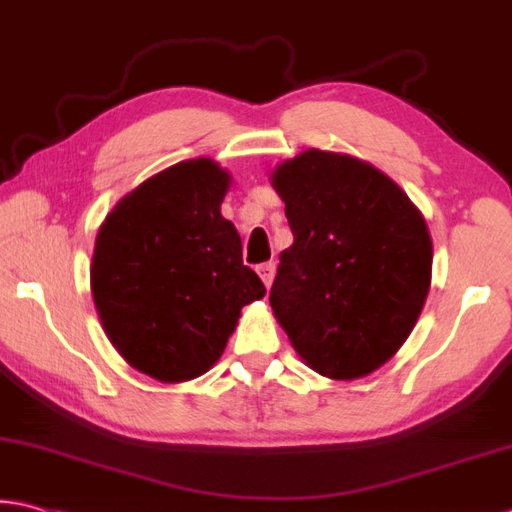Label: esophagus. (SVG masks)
<instances>
[{
    "label": "esophagus",
    "instance_id": "34e87169",
    "mask_svg": "<svg viewBox=\"0 0 512 512\" xmlns=\"http://www.w3.org/2000/svg\"><path fill=\"white\" fill-rule=\"evenodd\" d=\"M257 273L259 278H262V282L266 285V289H269L273 285V278H275V264L273 262H264L257 266Z\"/></svg>",
    "mask_w": 512,
    "mask_h": 512
}]
</instances>
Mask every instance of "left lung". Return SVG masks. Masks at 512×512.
Returning <instances> with one entry per match:
<instances>
[{"instance_id": "left-lung-1", "label": "left lung", "mask_w": 512, "mask_h": 512, "mask_svg": "<svg viewBox=\"0 0 512 512\" xmlns=\"http://www.w3.org/2000/svg\"><path fill=\"white\" fill-rule=\"evenodd\" d=\"M271 182L294 232L271 287L275 319L321 376H369L408 339L431 289L424 216L399 184L348 154L305 150Z\"/></svg>"}]
</instances>
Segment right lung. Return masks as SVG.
<instances>
[{"label": "right lung", "mask_w": 512, "mask_h": 512, "mask_svg": "<svg viewBox=\"0 0 512 512\" xmlns=\"http://www.w3.org/2000/svg\"><path fill=\"white\" fill-rule=\"evenodd\" d=\"M227 189L216 161H180L127 193L97 232L91 291L104 332L161 383L212 369L241 307L266 294L221 214Z\"/></svg>", "instance_id": "1"}]
</instances>
